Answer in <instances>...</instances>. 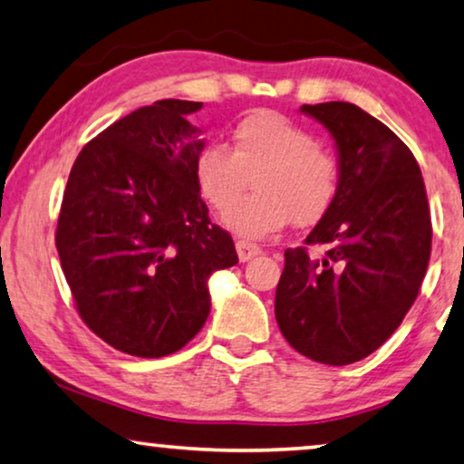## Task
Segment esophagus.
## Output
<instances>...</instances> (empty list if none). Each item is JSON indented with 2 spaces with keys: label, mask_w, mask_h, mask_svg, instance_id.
I'll return each instance as SVG.
<instances>
[{
  "label": "esophagus",
  "mask_w": 464,
  "mask_h": 464,
  "mask_svg": "<svg viewBox=\"0 0 464 464\" xmlns=\"http://www.w3.org/2000/svg\"><path fill=\"white\" fill-rule=\"evenodd\" d=\"M237 254H239V260L241 262H247V260H252V258H256V256H258L262 250L256 244H250V241H237Z\"/></svg>",
  "instance_id": "34e87169"
}]
</instances>
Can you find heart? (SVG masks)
<instances>
[{
	"label": "heart",
	"instance_id": "obj_1",
	"mask_svg": "<svg viewBox=\"0 0 464 464\" xmlns=\"http://www.w3.org/2000/svg\"><path fill=\"white\" fill-rule=\"evenodd\" d=\"M255 177L256 191L234 202ZM196 185L225 225L247 239L266 237L294 220L313 225L334 204L337 160L306 129L276 112H254L235 124L231 150L208 143L193 164Z\"/></svg>",
	"mask_w": 464,
	"mask_h": 464
}]
</instances>
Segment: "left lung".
<instances>
[{"label":"left lung","instance_id":"obj_1","mask_svg":"<svg viewBox=\"0 0 464 464\" xmlns=\"http://www.w3.org/2000/svg\"><path fill=\"white\" fill-rule=\"evenodd\" d=\"M334 137L337 193L306 246L285 250L275 316L294 350L343 366L372 354L409 313L430 265L431 217L412 151L354 103L302 106Z\"/></svg>","mask_w":464,"mask_h":464}]
</instances>
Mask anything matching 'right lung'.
<instances>
[{
	"mask_svg": "<svg viewBox=\"0 0 464 464\" xmlns=\"http://www.w3.org/2000/svg\"><path fill=\"white\" fill-rule=\"evenodd\" d=\"M202 106L135 110L89 141L68 177L55 229L62 271L81 319L124 354L181 350L208 319L210 275L239 260L193 177L206 141L188 116Z\"/></svg>",
	"mask_w": 464,
	"mask_h": 464,
	"instance_id": "add662e5",
	"label": "right lung"
}]
</instances>
